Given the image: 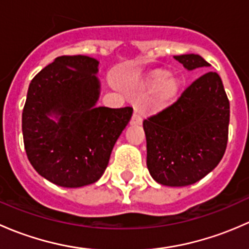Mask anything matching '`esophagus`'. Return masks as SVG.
I'll use <instances>...</instances> for the list:
<instances>
[{"label":"esophagus","mask_w":249,"mask_h":249,"mask_svg":"<svg viewBox=\"0 0 249 249\" xmlns=\"http://www.w3.org/2000/svg\"><path fill=\"white\" fill-rule=\"evenodd\" d=\"M142 123V115H141L139 109H135L134 115L131 118V124L132 125H140Z\"/></svg>","instance_id":"esophagus-1"}]
</instances>
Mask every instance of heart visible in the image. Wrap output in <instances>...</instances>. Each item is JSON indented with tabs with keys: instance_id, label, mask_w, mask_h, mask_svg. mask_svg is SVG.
I'll use <instances>...</instances> for the list:
<instances>
[{
	"instance_id": "1",
	"label": "heart",
	"mask_w": 249,
	"mask_h": 249,
	"mask_svg": "<svg viewBox=\"0 0 249 249\" xmlns=\"http://www.w3.org/2000/svg\"><path fill=\"white\" fill-rule=\"evenodd\" d=\"M161 84H164V87H162V91H164V92L170 91V90H171L173 88V84L171 82L165 83V77L164 76L158 77L157 79L154 80V83H153V87L157 88V87H159V85H161Z\"/></svg>"
}]
</instances>
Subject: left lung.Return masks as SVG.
Instances as JSON below:
<instances>
[{"instance_id":"8db88e82","label":"left lung","mask_w":249,"mask_h":249,"mask_svg":"<svg viewBox=\"0 0 249 249\" xmlns=\"http://www.w3.org/2000/svg\"><path fill=\"white\" fill-rule=\"evenodd\" d=\"M175 59L189 71L210 66L196 54ZM229 119L230 104L219 74H202L173 104L143 120L150 176L169 187H185L205 177L224 155Z\"/></svg>"}]
</instances>
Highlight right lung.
Instances as JSON below:
<instances>
[{"instance_id": "1", "label": "right lung", "mask_w": 249, "mask_h": 249, "mask_svg": "<svg viewBox=\"0 0 249 249\" xmlns=\"http://www.w3.org/2000/svg\"><path fill=\"white\" fill-rule=\"evenodd\" d=\"M99 61L59 56L35 76L22 109L29 161L42 177L65 188L99 180L132 107H97ZM54 116L56 121L51 118Z\"/></svg>"}]
</instances>
